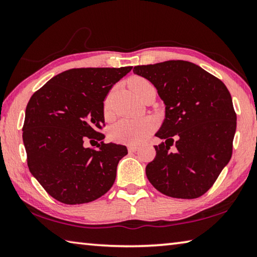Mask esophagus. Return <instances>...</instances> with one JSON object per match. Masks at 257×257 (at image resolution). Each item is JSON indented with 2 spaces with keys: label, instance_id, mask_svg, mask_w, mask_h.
<instances>
[{
  "label": "esophagus",
  "instance_id": "1",
  "mask_svg": "<svg viewBox=\"0 0 257 257\" xmlns=\"http://www.w3.org/2000/svg\"><path fill=\"white\" fill-rule=\"evenodd\" d=\"M128 151H129V153H134V152L138 151V146H136V145H129L128 146Z\"/></svg>",
  "mask_w": 257,
  "mask_h": 257
}]
</instances>
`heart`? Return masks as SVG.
Wrapping results in <instances>:
<instances>
[{
  "label": "heart",
  "instance_id": "b5f03b06",
  "mask_svg": "<svg viewBox=\"0 0 257 257\" xmlns=\"http://www.w3.org/2000/svg\"><path fill=\"white\" fill-rule=\"evenodd\" d=\"M149 86H152L151 82L139 76H135L129 80L130 89L138 97ZM104 115L106 118L111 116L110 99L108 98H106L104 103ZM155 127V120L151 116L142 119H122L110 128V138L113 142L122 143V144H141L154 132Z\"/></svg>",
  "mask_w": 257,
  "mask_h": 257
}]
</instances>
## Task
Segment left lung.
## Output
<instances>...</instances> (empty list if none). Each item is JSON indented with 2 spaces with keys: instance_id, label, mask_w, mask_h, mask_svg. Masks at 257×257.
I'll list each match as a JSON object with an SVG mask.
<instances>
[{
  "instance_id": "obj_1",
  "label": "left lung",
  "mask_w": 257,
  "mask_h": 257,
  "mask_svg": "<svg viewBox=\"0 0 257 257\" xmlns=\"http://www.w3.org/2000/svg\"><path fill=\"white\" fill-rule=\"evenodd\" d=\"M134 73L150 80L165 104V120L156 134L165 142L154 146L156 156L147 164V178L167 196H202L232 155L237 114L228 88L219 78L182 60L136 66Z\"/></svg>"
}]
</instances>
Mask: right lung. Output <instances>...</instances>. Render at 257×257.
<instances>
[{
  "instance_id": "1",
  "label": "right lung",
  "mask_w": 257,
  "mask_h": 257,
  "mask_svg": "<svg viewBox=\"0 0 257 257\" xmlns=\"http://www.w3.org/2000/svg\"><path fill=\"white\" fill-rule=\"evenodd\" d=\"M133 67L63 71L36 90L26 107L23 139L29 171L64 204L93 202L114 184L127 147L105 144L104 99ZM98 140L96 149L83 142Z\"/></svg>"
}]
</instances>
